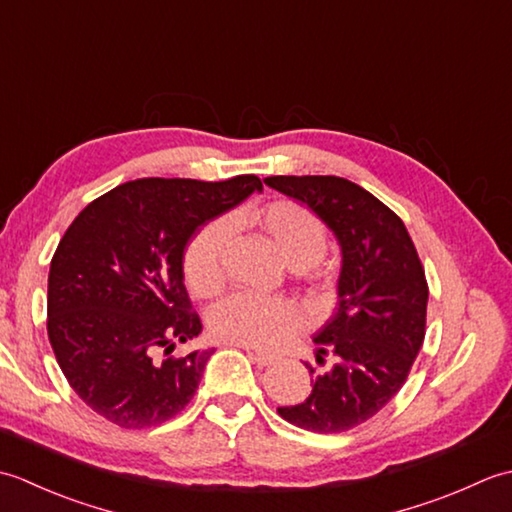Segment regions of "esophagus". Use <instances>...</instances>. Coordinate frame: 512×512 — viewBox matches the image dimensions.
<instances>
[{
  "label": "esophagus",
  "mask_w": 512,
  "mask_h": 512,
  "mask_svg": "<svg viewBox=\"0 0 512 512\" xmlns=\"http://www.w3.org/2000/svg\"><path fill=\"white\" fill-rule=\"evenodd\" d=\"M237 347H242V350H246L248 356L253 358V361H255L259 367H266V365H270V363H275L273 356H268V354H264V352H257V350H253V347H248V345H237Z\"/></svg>",
  "instance_id": "obj_1"
}]
</instances>
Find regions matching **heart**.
<instances>
[{"label":"heart","instance_id":"b5f03b06","mask_svg":"<svg viewBox=\"0 0 512 512\" xmlns=\"http://www.w3.org/2000/svg\"><path fill=\"white\" fill-rule=\"evenodd\" d=\"M231 226H246L275 250L290 268H308L325 253V228L306 206L275 200L246 206L228 222H211L191 239L184 253V279L200 297H213L226 284V248ZM301 330L299 312L286 301L253 295L226 299L211 314V332L220 341L270 350Z\"/></svg>","mask_w":512,"mask_h":512}]
</instances>
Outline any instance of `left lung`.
<instances>
[{
    "label": "left lung",
    "instance_id": "1",
    "mask_svg": "<svg viewBox=\"0 0 512 512\" xmlns=\"http://www.w3.org/2000/svg\"><path fill=\"white\" fill-rule=\"evenodd\" d=\"M264 182L306 204L341 248L339 303L314 336L317 361L332 352L336 363L312 380L306 400L277 411L306 431L343 433L376 416L405 385L424 341L427 279L400 217L358 184L336 176Z\"/></svg>",
    "mask_w": 512,
    "mask_h": 512
}]
</instances>
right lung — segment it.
Instances as JSON below:
<instances>
[{
	"instance_id": "right-lung-1",
	"label": "right lung",
	"mask_w": 512,
	"mask_h": 512,
	"mask_svg": "<svg viewBox=\"0 0 512 512\" xmlns=\"http://www.w3.org/2000/svg\"><path fill=\"white\" fill-rule=\"evenodd\" d=\"M257 176L125 182L76 215L52 257L48 336L85 405L123 429L171 420L200 385L211 347L169 356L202 332L184 288L195 231L231 211Z\"/></svg>"
}]
</instances>
